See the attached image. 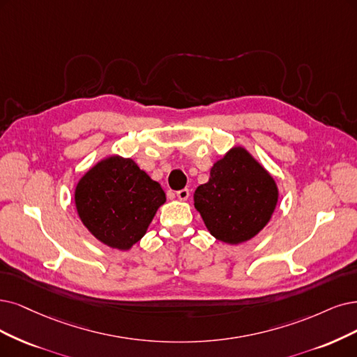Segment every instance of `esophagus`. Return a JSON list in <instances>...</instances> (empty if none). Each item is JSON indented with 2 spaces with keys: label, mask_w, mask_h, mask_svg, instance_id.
<instances>
[{
  "label": "esophagus",
  "mask_w": 357,
  "mask_h": 357,
  "mask_svg": "<svg viewBox=\"0 0 357 357\" xmlns=\"http://www.w3.org/2000/svg\"><path fill=\"white\" fill-rule=\"evenodd\" d=\"M176 197H178L181 202H185L188 197H190V190L188 188H183V190L176 191Z\"/></svg>",
  "instance_id": "obj_1"
}]
</instances>
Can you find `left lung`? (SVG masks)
Returning a JSON list of instances; mask_svg holds the SVG:
<instances>
[{"label": "left lung", "mask_w": 357, "mask_h": 357, "mask_svg": "<svg viewBox=\"0 0 357 357\" xmlns=\"http://www.w3.org/2000/svg\"><path fill=\"white\" fill-rule=\"evenodd\" d=\"M278 187L269 172L243 147L231 149L210 169L208 182L194 192V206L216 240H252L271 220Z\"/></svg>", "instance_id": "1"}]
</instances>
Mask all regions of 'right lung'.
Instances as JSON below:
<instances>
[{"label":"right lung","instance_id":"1","mask_svg":"<svg viewBox=\"0 0 357 357\" xmlns=\"http://www.w3.org/2000/svg\"><path fill=\"white\" fill-rule=\"evenodd\" d=\"M165 202L160 183L132 158L121 155L91 167L75 190L77 215L88 231L102 244L123 252L142 238Z\"/></svg>","mask_w":357,"mask_h":357}]
</instances>
